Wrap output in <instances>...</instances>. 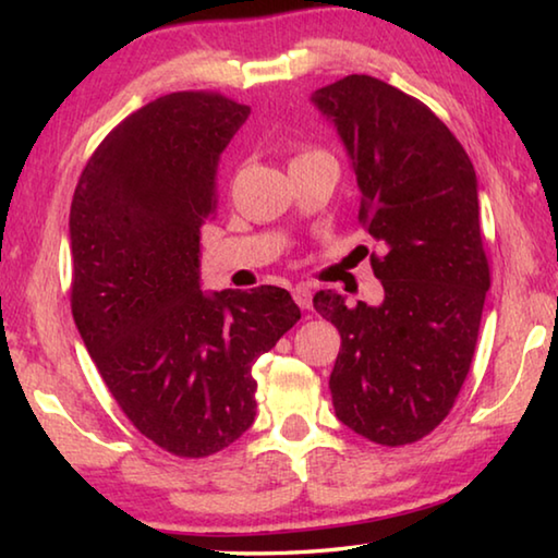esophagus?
Wrapping results in <instances>:
<instances>
[{"label": "esophagus", "instance_id": "1", "mask_svg": "<svg viewBox=\"0 0 558 558\" xmlns=\"http://www.w3.org/2000/svg\"><path fill=\"white\" fill-rule=\"evenodd\" d=\"M292 298H295V302H298L302 310L313 307V290H310V286H295V288H292Z\"/></svg>", "mask_w": 558, "mask_h": 558}]
</instances>
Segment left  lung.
<instances>
[{
  "label": "left lung",
  "instance_id": "left-lung-1",
  "mask_svg": "<svg viewBox=\"0 0 558 558\" xmlns=\"http://www.w3.org/2000/svg\"><path fill=\"white\" fill-rule=\"evenodd\" d=\"M362 192L359 221L384 248L372 256L381 305H313L342 335L329 391L337 418L381 446L421 440L450 413L475 354L489 268L477 177L456 135L421 100L372 75L313 93Z\"/></svg>",
  "mask_w": 558,
  "mask_h": 558
}]
</instances>
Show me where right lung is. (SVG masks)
Here are the masks:
<instances>
[{"instance_id":"1","label":"right lung","mask_w":558,"mask_h":558,"mask_svg":"<svg viewBox=\"0 0 558 558\" xmlns=\"http://www.w3.org/2000/svg\"><path fill=\"white\" fill-rule=\"evenodd\" d=\"M251 108L182 90L102 140L71 204V310L102 381L143 436L206 458L256 418L253 362L300 319L290 292H202L216 167Z\"/></svg>"}]
</instances>
